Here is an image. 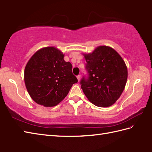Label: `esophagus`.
<instances>
[{"label": "esophagus", "instance_id": "1", "mask_svg": "<svg viewBox=\"0 0 152 152\" xmlns=\"http://www.w3.org/2000/svg\"><path fill=\"white\" fill-rule=\"evenodd\" d=\"M77 80H78V81L79 82L80 80V78H81V76H80V75H79L77 76Z\"/></svg>", "mask_w": 152, "mask_h": 152}]
</instances>
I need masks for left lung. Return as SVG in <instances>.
<instances>
[{
  "label": "left lung",
  "mask_w": 152,
  "mask_h": 152,
  "mask_svg": "<svg viewBox=\"0 0 152 152\" xmlns=\"http://www.w3.org/2000/svg\"><path fill=\"white\" fill-rule=\"evenodd\" d=\"M88 79L80 80L81 88L90 102L108 107L119 99L126 86L127 68L124 60L109 46H99L92 53L83 54Z\"/></svg>",
  "instance_id": "8db88e82"
}]
</instances>
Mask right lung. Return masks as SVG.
<instances>
[{"mask_svg":"<svg viewBox=\"0 0 152 152\" xmlns=\"http://www.w3.org/2000/svg\"><path fill=\"white\" fill-rule=\"evenodd\" d=\"M55 47H46L34 54L25 66L24 80L31 98L44 107H54L65 98L78 82L72 65Z\"/></svg>","mask_w":152,"mask_h":152,"instance_id":"obj_1","label":"right lung"}]
</instances>
